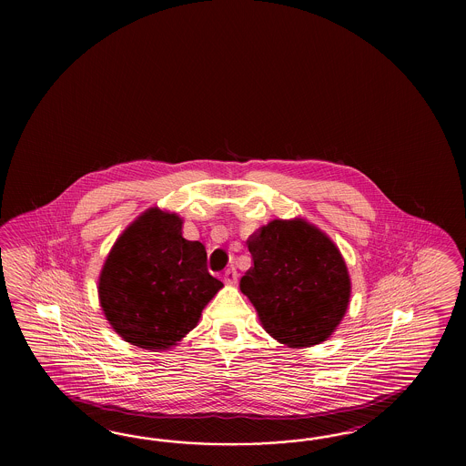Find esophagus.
Wrapping results in <instances>:
<instances>
[{
  "mask_svg": "<svg viewBox=\"0 0 466 466\" xmlns=\"http://www.w3.org/2000/svg\"><path fill=\"white\" fill-rule=\"evenodd\" d=\"M238 271H236V268L234 267H230V268H227L226 271H224V282L227 283V285H236L238 283Z\"/></svg>",
  "mask_w": 466,
  "mask_h": 466,
  "instance_id": "34e87169",
  "label": "esophagus"
}]
</instances>
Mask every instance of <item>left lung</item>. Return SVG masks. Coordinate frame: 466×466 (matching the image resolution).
Returning <instances> with one entry per match:
<instances>
[{"instance_id":"1","label":"left lung","mask_w":466,"mask_h":466,"mask_svg":"<svg viewBox=\"0 0 466 466\" xmlns=\"http://www.w3.org/2000/svg\"><path fill=\"white\" fill-rule=\"evenodd\" d=\"M253 267L240 279L271 339L289 349L329 339L350 304L352 282L337 244L306 218H275L248 239Z\"/></svg>"}]
</instances>
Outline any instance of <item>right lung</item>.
<instances>
[{
  "label": "right lung",
  "instance_id": "1",
  "mask_svg": "<svg viewBox=\"0 0 466 466\" xmlns=\"http://www.w3.org/2000/svg\"><path fill=\"white\" fill-rule=\"evenodd\" d=\"M224 287L207 251L183 238L177 213L152 207L116 239L100 269V308L121 339L152 352L176 347Z\"/></svg>",
  "mask_w": 466,
  "mask_h": 466
}]
</instances>
